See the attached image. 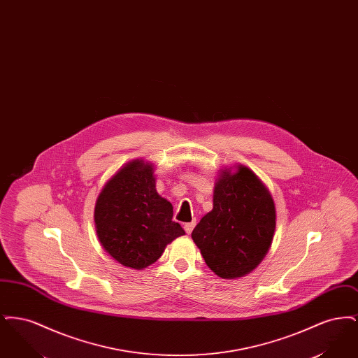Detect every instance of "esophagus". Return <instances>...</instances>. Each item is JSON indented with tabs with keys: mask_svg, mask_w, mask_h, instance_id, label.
<instances>
[{
	"mask_svg": "<svg viewBox=\"0 0 358 358\" xmlns=\"http://www.w3.org/2000/svg\"><path fill=\"white\" fill-rule=\"evenodd\" d=\"M194 225H196V222H194V220H193V222H187V224L184 225V228H185V232H187V235H190V234H192V231H193Z\"/></svg>",
	"mask_w": 358,
	"mask_h": 358,
	"instance_id": "1",
	"label": "esophagus"
}]
</instances>
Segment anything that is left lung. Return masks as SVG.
<instances>
[{"label": "left lung", "mask_w": 358, "mask_h": 358, "mask_svg": "<svg viewBox=\"0 0 358 358\" xmlns=\"http://www.w3.org/2000/svg\"><path fill=\"white\" fill-rule=\"evenodd\" d=\"M276 213L271 193L248 168L225 169L216 180L213 209L192 232L206 266L222 279L254 271L273 243Z\"/></svg>", "instance_id": "obj_1"}]
</instances>
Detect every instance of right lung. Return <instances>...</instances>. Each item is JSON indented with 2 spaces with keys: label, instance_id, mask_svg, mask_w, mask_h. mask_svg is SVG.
<instances>
[{
  "label": "right lung",
  "instance_id": "obj_1",
  "mask_svg": "<svg viewBox=\"0 0 358 358\" xmlns=\"http://www.w3.org/2000/svg\"><path fill=\"white\" fill-rule=\"evenodd\" d=\"M171 217L173 206L155 190L153 165L143 159L126 164L106 182L94 212L106 252L134 270L153 264L169 243L185 235Z\"/></svg>",
  "mask_w": 358,
  "mask_h": 358
}]
</instances>
